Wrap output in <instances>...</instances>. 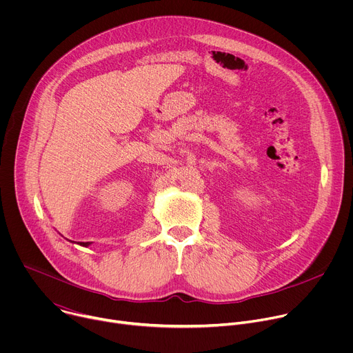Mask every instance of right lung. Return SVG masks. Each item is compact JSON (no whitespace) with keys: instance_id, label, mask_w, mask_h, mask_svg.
I'll return each instance as SVG.
<instances>
[{"instance_id":"obj_1","label":"right lung","mask_w":353,"mask_h":353,"mask_svg":"<svg viewBox=\"0 0 353 353\" xmlns=\"http://www.w3.org/2000/svg\"><path fill=\"white\" fill-rule=\"evenodd\" d=\"M79 244H82V245H85V247H86V245H88V244H89V241H85V243H83V241H81V243H79Z\"/></svg>"}]
</instances>
